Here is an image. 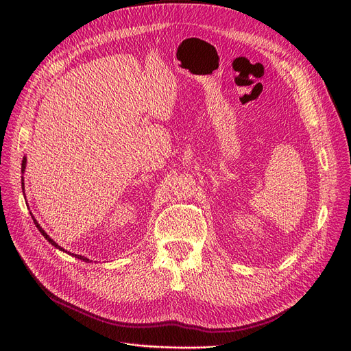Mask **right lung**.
Instances as JSON below:
<instances>
[{"label": "right lung", "mask_w": 351, "mask_h": 351, "mask_svg": "<svg viewBox=\"0 0 351 351\" xmlns=\"http://www.w3.org/2000/svg\"><path fill=\"white\" fill-rule=\"evenodd\" d=\"M25 166H27V158L24 156V159H23V165H21V172L24 173L25 172ZM23 192H24V178H23ZM25 195V193H24ZM31 216H32V213H31ZM32 220H34V223H35V226H36V229H38L40 232H41V234L47 239V241L55 247V249H58V250H61V252H65V253H68V254H71V256H73V257H77V259H80V261H84V262H86V263H90L92 261H89L88 259V257H85V256H81V254H73V253H71V252H66L64 247H61L57 242H55V241H52V239L49 237V234H47V232L40 226V223L38 222H36V219L32 216Z\"/></svg>", "instance_id": "add662e5"}]
</instances>
